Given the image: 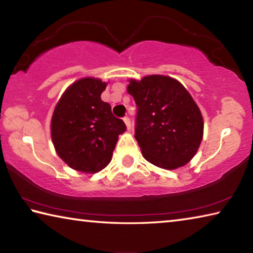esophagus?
Masks as SVG:
<instances>
[{
	"mask_svg": "<svg viewBox=\"0 0 253 253\" xmlns=\"http://www.w3.org/2000/svg\"><path fill=\"white\" fill-rule=\"evenodd\" d=\"M124 122H125V124H126V126H127V129H128V130H130V128H131V123H130V119L128 118V117H125V118H124Z\"/></svg>",
	"mask_w": 253,
	"mask_h": 253,
	"instance_id": "34e87169",
	"label": "esophagus"
}]
</instances>
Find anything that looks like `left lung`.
<instances>
[{"instance_id": "8db88e82", "label": "left lung", "mask_w": 253, "mask_h": 253, "mask_svg": "<svg viewBox=\"0 0 253 253\" xmlns=\"http://www.w3.org/2000/svg\"><path fill=\"white\" fill-rule=\"evenodd\" d=\"M127 91L137 106L135 138L145 160L175 169L187 164L203 138V117L185 87L169 76L130 79Z\"/></svg>"}]
</instances>
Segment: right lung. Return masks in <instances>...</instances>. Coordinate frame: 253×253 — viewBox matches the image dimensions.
Segmentation results:
<instances>
[{"instance_id":"obj_1","label":"right lung","mask_w":253,"mask_h":253,"mask_svg":"<svg viewBox=\"0 0 253 253\" xmlns=\"http://www.w3.org/2000/svg\"><path fill=\"white\" fill-rule=\"evenodd\" d=\"M100 79L77 80L62 93L51 119V138L59 157L71 169L97 173L109 164L118 136L126 130L100 95Z\"/></svg>"}]
</instances>
